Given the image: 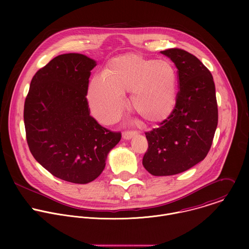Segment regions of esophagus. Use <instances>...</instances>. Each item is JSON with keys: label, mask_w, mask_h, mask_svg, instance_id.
Instances as JSON below:
<instances>
[{"label": "esophagus", "mask_w": 249, "mask_h": 249, "mask_svg": "<svg viewBox=\"0 0 249 249\" xmlns=\"http://www.w3.org/2000/svg\"><path fill=\"white\" fill-rule=\"evenodd\" d=\"M137 135V132H131V131H129V132H124L123 133V135H122V138L124 139V140H130V139H132L134 136H136Z\"/></svg>", "instance_id": "1"}]
</instances>
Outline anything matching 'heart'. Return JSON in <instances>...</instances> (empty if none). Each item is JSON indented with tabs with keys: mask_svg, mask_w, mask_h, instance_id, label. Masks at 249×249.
Listing matches in <instances>:
<instances>
[{
	"mask_svg": "<svg viewBox=\"0 0 249 249\" xmlns=\"http://www.w3.org/2000/svg\"><path fill=\"white\" fill-rule=\"evenodd\" d=\"M131 91L133 108L145 120L158 123L174 109L177 72L167 60L148 59L128 53L113 58L104 76L93 77L88 88V102L94 117L103 124L114 122L123 111L124 94Z\"/></svg>",
	"mask_w": 249,
	"mask_h": 249,
	"instance_id": "1",
	"label": "heart"
}]
</instances>
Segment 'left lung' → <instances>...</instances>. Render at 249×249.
Returning a JSON list of instances; mask_svg holds the SVG:
<instances>
[{"mask_svg":"<svg viewBox=\"0 0 249 249\" xmlns=\"http://www.w3.org/2000/svg\"><path fill=\"white\" fill-rule=\"evenodd\" d=\"M160 53L178 70L179 91L167 119L146 133L149 149L143 165L155 176H167L206 158L218 125V105L213 76L197 57L178 48Z\"/></svg>","mask_w":249,"mask_h":249,"instance_id":"8db88e82","label":"left lung"}]
</instances>
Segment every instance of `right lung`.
<instances>
[{"label": "right lung", "instance_id": "add662e5", "mask_svg": "<svg viewBox=\"0 0 249 249\" xmlns=\"http://www.w3.org/2000/svg\"><path fill=\"white\" fill-rule=\"evenodd\" d=\"M93 59L63 54L37 71L24 102L29 150L45 169L68 182L86 184L100 175L121 133L100 126L87 100Z\"/></svg>", "mask_w": 249, "mask_h": 249}]
</instances>
